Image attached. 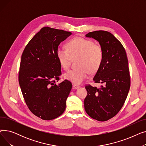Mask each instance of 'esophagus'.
I'll return each mask as SVG.
<instances>
[{
  "label": "esophagus",
  "instance_id": "34e87169",
  "mask_svg": "<svg viewBox=\"0 0 146 146\" xmlns=\"http://www.w3.org/2000/svg\"><path fill=\"white\" fill-rule=\"evenodd\" d=\"M80 87V86L79 85H76V84H74V85H73V88H74V89H79Z\"/></svg>",
  "mask_w": 146,
  "mask_h": 146
}]
</instances>
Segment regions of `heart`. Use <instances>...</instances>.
<instances>
[{
	"instance_id": "obj_1",
	"label": "heart",
	"mask_w": 146,
	"mask_h": 146,
	"mask_svg": "<svg viewBox=\"0 0 146 146\" xmlns=\"http://www.w3.org/2000/svg\"><path fill=\"white\" fill-rule=\"evenodd\" d=\"M66 48L59 47L56 51L58 62L64 70L70 67L73 59L77 60L78 68L68 70L64 74L66 79L75 84H80L88 76L89 72H96L104 59V50L100 45L91 40L76 36L66 45Z\"/></svg>"
}]
</instances>
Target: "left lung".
Here are the masks:
<instances>
[{"instance_id":"8db88e82","label":"left lung","mask_w":146,"mask_h":146,"mask_svg":"<svg viewBox=\"0 0 146 146\" xmlns=\"http://www.w3.org/2000/svg\"><path fill=\"white\" fill-rule=\"evenodd\" d=\"M86 36L97 40L104 50L102 63L93 79L100 88L87 85L84 101L86 113L99 121H106L118 113L130 88V75L127 54L123 45L105 31L89 33Z\"/></svg>"}]
</instances>
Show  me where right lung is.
Returning <instances> with one entry per match:
<instances>
[{
	"label": "right lung",
	"instance_id": "add662e5",
	"mask_svg": "<svg viewBox=\"0 0 146 146\" xmlns=\"http://www.w3.org/2000/svg\"><path fill=\"white\" fill-rule=\"evenodd\" d=\"M71 34L43 27L22 52L18 75L22 95L31 112L44 120L58 117L66 109L72 84L65 80L56 85L61 74L56 51L60 42Z\"/></svg>",
	"mask_w": 146,
	"mask_h": 146
}]
</instances>
